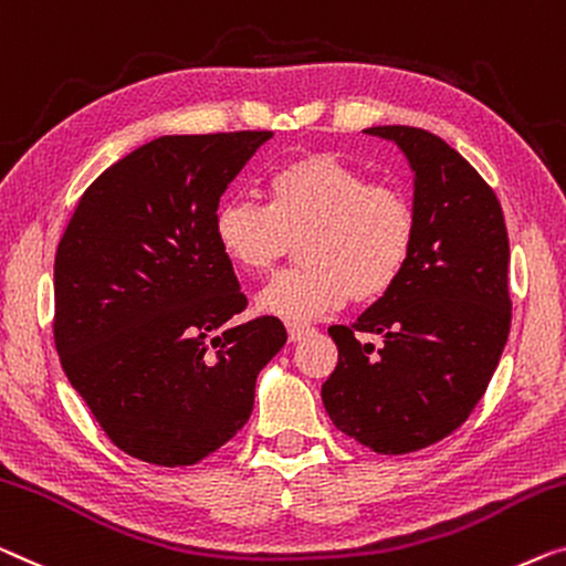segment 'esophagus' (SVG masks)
I'll return each mask as SVG.
<instances>
[{"mask_svg":"<svg viewBox=\"0 0 566 566\" xmlns=\"http://www.w3.org/2000/svg\"><path fill=\"white\" fill-rule=\"evenodd\" d=\"M286 333H290V340L292 343H297L307 333H312V327L310 325H302V323H290V325H286Z\"/></svg>","mask_w":566,"mask_h":566,"instance_id":"34e87169","label":"esophagus"}]
</instances>
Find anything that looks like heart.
I'll use <instances>...</instances> for the list:
<instances>
[{
	"label": "heart",
	"instance_id": "heart-1",
	"mask_svg": "<svg viewBox=\"0 0 566 566\" xmlns=\"http://www.w3.org/2000/svg\"><path fill=\"white\" fill-rule=\"evenodd\" d=\"M218 247L241 272L266 274L300 241L305 266L274 276L259 307L292 323L315 319L350 297H384L401 280L417 241L409 196L370 182L360 167L317 151L269 175V202L229 196L213 216Z\"/></svg>",
	"mask_w": 566,
	"mask_h": 566
}]
</instances>
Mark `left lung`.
I'll use <instances>...</instances> for the list:
<instances>
[{
  "instance_id": "obj_1",
  "label": "left lung",
  "mask_w": 566,
  "mask_h": 566,
  "mask_svg": "<svg viewBox=\"0 0 566 566\" xmlns=\"http://www.w3.org/2000/svg\"><path fill=\"white\" fill-rule=\"evenodd\" d=\"M415 170L417 241L401 280L353 325H333L323 384L333 424L378 454L444 440L491 384L511 331L509 231L491 185L460 151L415 126H370ZM358 332L385 345L360 344Z\"/></svg>"
}]
</instances>
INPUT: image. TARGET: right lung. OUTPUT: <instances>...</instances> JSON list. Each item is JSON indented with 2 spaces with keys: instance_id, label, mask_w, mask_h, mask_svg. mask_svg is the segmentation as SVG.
Returning <instances> with one entry per match:
<instances>
[{
  "instance_id": "1",
  "label": "right lung",
  "mask_w": 566,
  "mask_h": 566,
  "mask_svg": "<svg viewBox=\"0 0 566 566\" xmlns=\"http://www.w3.org/2000/svg\"><path fill=\"white\" fill-rule=\"evenodd\" d=\"M272 132L151 139L101 172L55 251V348L108 440L163 468L196 465L247 424L280 317L243 325L213 235L229 182Z\"/></svg>"
}]
</instances>
